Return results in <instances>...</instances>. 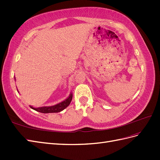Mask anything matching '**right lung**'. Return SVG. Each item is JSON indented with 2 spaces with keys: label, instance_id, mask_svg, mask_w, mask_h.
Masks as SVG:
<instances>
[{
  "label": "right lung",
  "instance_id": "right-lung-1",
  "mask_svg": "<svg viewBox=\"0 0 160 160\" xmlns=\"http://www.w3.org/2000/svg\"><path fill=\"white\" fill-rule=\"evenodd\" d=\"M16 80V78H15ZM73 98V94L72 93H70L69 97H68L67 99L64 100V101L61 102L56 104L55 105H53V106H49V107H33L32 106H30L32 109L35 110L36 111H38L40 113H58L63 111L64 108H66L68 106H69V104L71 103V100H72Z\"/></svg>",
  "mask_w": 160,
  "mask_h": 160
}]
</instances>
